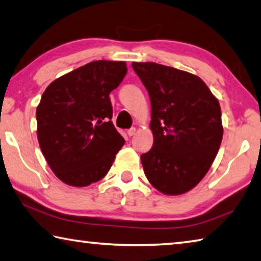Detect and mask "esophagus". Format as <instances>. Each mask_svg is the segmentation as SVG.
Masks as SVG:
<instances>
[{"instance_id": "34e87169", "label": "esophagus", "mask_w": 261, "mask_h": 261, "mask_svg": "<svg viewBox=\"0 0 261 261\" xmlns=\"http://www.w3.org/2000/svg\"><path fill=\"white\" fill-rule=\"evenodd\" d=\"M136 134V127H131V129L127 130V135H129V137H132Z\"/></svg>"}]
</instances>
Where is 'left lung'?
Masks as SVG:
<instances>
[{"instance_id":"8db88e82","label":"left lung","mask_w":261,"mask_h":261,"mask_svg":"<svg viewBox=\"0 0 261 261\" xmlns=\"http://www.w3.org/2000/svg\"><path fill=\"white\" fill-rule=\"evenodd\" d=\"M151 100L153 147L141 154L159 191L176 196L204 178L218 154L223 127L218 99L194 74L167 65L132 63Z\"/></svg>"}]
</instances>
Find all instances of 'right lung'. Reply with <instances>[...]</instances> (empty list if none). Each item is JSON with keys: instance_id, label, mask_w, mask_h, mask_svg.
Returning <instances> with one entry per match:
<instances>
[{"instance_id": "1", "label": "right lung", "mask_w": 261, "mask_h": 261, "mask_svg": "<svg viewBox=\"0 0 261 261\" xmlns=\"http://www.w3.org/2000/svg\"><path fill=\"white\" fill-rule=\"evenodd\" d=\"M127 72L125 62L94 61L55 79L37 108L38 140L62 182L87 187L103 178L124 138L115 129L109 93Z\"/></svg>"}]
</instances>
